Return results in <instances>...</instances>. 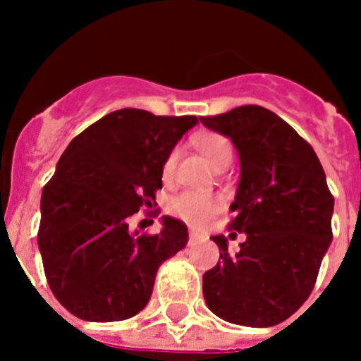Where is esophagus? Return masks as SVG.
<instances>
[{
  "label": "esophagus",
  "instance_id": "obj_1",
  "mask_svg": "<svg viewBox=\"0 0 361 361\" xmlns=\"http://www.w3.org/2000/svg\"><path fill=\"white\" fill-rule=\"evenodd\" d=\"M201 238H203V235H201L200 231H194V230H192L190 233H188V240H190V244H192V242L201 240Z\"/></svg>",
  "mask_w": 361,
  "mask_h": 361
}]
</instances>
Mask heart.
<instances>
[{"label": "heart", "mask_w": 361, "mask_h": 361, "mask_svg": "<svg viewBox=\"0 0 361 361\" xmlns=\"http://www.w3.org/2000/svg\"><path fill=\"white\" fill-rule=\"evenodd\" d=\"M197 147L212 164V167H219L222 164H230L231 161V151L230 142L219 133H201L196 140ZM176 151H171L167 154L161 167V174L165 180H169L176 167ZM222 201L221 197L214 196V194H200V192H183L180 196H176L171 203V212L181 221L188 222L192 226H203L221 210Z\"/></svg>", "instance_id": "b5f03b06"}]
</instances>
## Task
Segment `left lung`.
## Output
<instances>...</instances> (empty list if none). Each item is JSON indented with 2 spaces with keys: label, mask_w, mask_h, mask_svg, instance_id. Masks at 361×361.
Wrapping results in <instances>:
<instances>
[{
  "label": "left lung",
  "mask_w": 361,
  "mask_h": 361,
  "mask_svg": "<svg viewBox=\"0 0 361 361\" xmlns=\"http://www.w3.org/2000/svg\"><path fill=\"white\" fill-rule=\"evenodd\" d=\"M231 139L240 160L230 230L245 233L237 252L215 235L221 258L203 274L207 306L222 321L269 328L287 321L312 294L333 240V200L313 147L258 104L200 117Z\"/></svg>",
  "instance_id": "8db88e82"
}]
</instances>
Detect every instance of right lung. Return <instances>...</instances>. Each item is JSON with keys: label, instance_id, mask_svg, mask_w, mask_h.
Returning a JSON list of instances; mask_svg holds the SVG:
<instances>
[{"label": "right lung", "instance_id": "add662e5", "mask_svg": "<svg viewBox=\"0 0 361 361\" xmlns=\"http://www.w3.org/2000/svg\"><path fill=\"white\" fill-rule=\"evenodd\" d=\"M196 116L123 109L101 117L69 146L42 188L37 242L60 305L90 322L124 321L146 308L158 267L187 245L188 230L161 217L157 235L128 219L154 207L161 167Z\"/></svg>", "mask_w": 361, "mask_h": 361}]
</instances>
